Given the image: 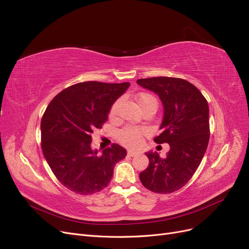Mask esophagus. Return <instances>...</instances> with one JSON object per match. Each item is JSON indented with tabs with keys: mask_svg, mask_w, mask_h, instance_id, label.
<instances>
[{
	"mask_svg": "<svg viewBox=\"0 0 249 249\" xmlns=\"http://www.w3.org/2000/svg\"><path fill=\"white\" fill-rule=\"evenodd\" d=\"M137 154H139V152H137V151H134V150H128V155L131 156V157H133V156H135V155H137Z\"/></svg>",
	"mask_w": 249,
	"mask_h": 249,
	"instance_id": "1",
	"label": "esophagus"
}]
</instances>
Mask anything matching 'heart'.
<instances>
[{
    "label": "heart",
    "mask_w": 249,
    "mask_h": 249,
    "mask_svg": "<svg viewBox=\"0 0 249 249\" xmlns=\"http://www.w3.org/2000/svg\"><path fill=\"white\" fill-rule=\"evenodd\" d=\"M136 101L140 105L142 109L148 107H157V99H156L153 95L149 93H140L136 95ZM119 106V101L110 107V115H115L117 112V108ZM143 133V130L141 128H134V127H126L124 129L119 132V140L125 145L129 146H136L141 142V137Z\"/></svg>",
    "instance_id": "b5f03b06"
}]
</instances>
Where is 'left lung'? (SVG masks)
<instances>
[{"mask_svg": "<svg viewBox=\"0 0 249 249\" xmlns=\"http://www.w3.org/2000/svg\"><path fill=\"white\" fill-rule=\"evenodd\" d=\"M140 86L157 94L163 105L161 133L155 142L169 143L167 157L149 151V166L140 173L142 185L168 194L181 189L204 157L209 141V107L197 87L179 78L139 79Z\"/></svg>", "mask_w": 249, "mask_h": 249, "instance_id": "8db88e82", "label": "left lung"}]
</instances>
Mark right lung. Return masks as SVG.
<instances>
[{"label":"right lung","mask_w":249,"mask_h":249,"mask_svg":"<svg viewBox=\"0 0 249 249\" xmlns=\"http://www.w3.org/2000/svg\"><path fill=\"white\" fill-rule=\"evenodd\" d=\"M130 83L88 81L68 87L55 96L41 121L42 150L54 176L81 195L106 188L115 165L125 158L123 146L114 143L99 153L92 149V133L107 120L115 101Z\"/></svg>","instance_id":"add662e5"}]
</instances>
